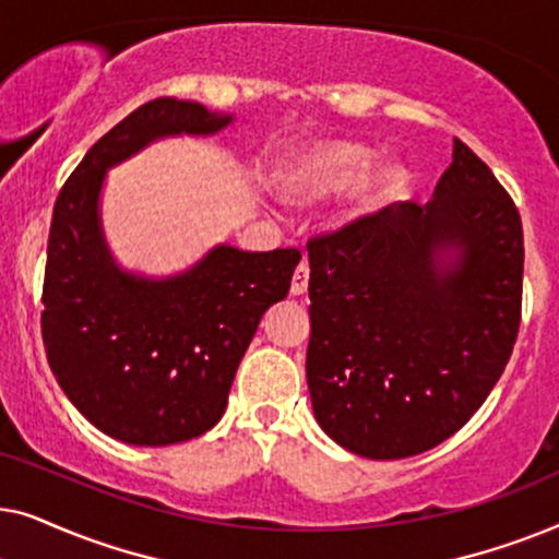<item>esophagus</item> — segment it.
Here are the masks:
<instances>
[{"instance_id":"esophagus-1","label":"esophagus","mask_w":559,"mask_h":559,"mask_svg":"<svg viewBox=\"0 0 559 559\" xmlns=\"http://www.w3.org/2000/svg\"><path fill=\"white\" fill-rule=\"evenodd\" d=\"M308 280H310V266H308V262H305V259H302V262L297 264L295 274H293V285H289V293H293L295 297L308 293Z\"/></svg>"}]
</instances>
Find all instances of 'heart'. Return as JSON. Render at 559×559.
Here are the masks:
<instances>
[{
    "label": "heart",
    "instance_id": "obj_1",
    "mask_svg": "<svg viewBox=\"0 0 559 559\" xmlns=\"http://www.w3.org/2000/svg\"><path fill=\"white\" fill-rule=\"evenodd\" d=\"M371 165L373 152L369 147H364V144L320 142L308 152H302L293 170L287 173L285 190L289 198H300V201L333 195L338 193V190L358 182L362 175L371 169ZM407 167L394 163L381 165L361 181V186H358L356 203L361 211L384 209V205L400 201V198L407 193Z\"/></svg>",
    "mask_w": 559,
    "mask_h": 559
}]
</instances>
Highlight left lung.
Returning a JSON list of instances; mask_svg holds the SVG:
<instances>
[{
	"label": "left lung",
	"mask_w": 559,
	"mask_h": 559,
	"mask_svg": "<svg viewBox=\"0 0 559 559\" xmlns=\"http://www.w3.org/2000/svg\"><path fill=\"white\" fill-rule=\"evenodd\" d=\"M308 257L318 425L371 461L419 455L461 430L522 323V218L484 159L453 140L432 201L358 216L310 239Z\"/></svg>",
	"instance_id": "obj_1"
}]
</instances>
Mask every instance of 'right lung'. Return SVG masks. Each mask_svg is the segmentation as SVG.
<instances>
[{
  "label": "right lung",
  "instance_id": "1",
  "mask_svg": "<svg viewBox=\"0 0 559 559\" xmlns=\"http://www.w3.org/2000/svg\"><path fill=\"white\" fill-rule=\"evenodd\" d=\"M231 117L173 96L142 104L60 188L43 282V343L75 409L129 445H175L224 415L266 308L285 300L300 251L216 247L167 280L121 272L106 249L104 175L167 134H216Z\"/></svg>",
  "mask_w": 559,
  "mask_h": 559
}]
</instances>
